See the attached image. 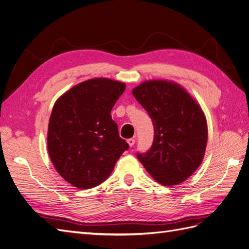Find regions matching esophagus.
<instances>
[{
  "mask_svg": "<svg viewBox=\"0 0 249 249\" xmlns=\"http://www.w3.org/2000/svg\"><path fill=\"white\" fill-rule=\"evenodd\" d=\"M127 143H129L130 146H134V144H135V139H133V138L127 139Z\"/></svg>",
  "mask_w": 249,
  "mask_h": 249,
  "instance_id": "1",
  "label": "esophagus"
}]
</instances>
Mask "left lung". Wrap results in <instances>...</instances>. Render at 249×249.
I'll return each mask as SVG.
<instances>
[{"instance_id":"obj_1","label":"left lung","mask_w":249,"mask_h":249,"mask_svg":"<svg viewBox=\"0 0 249 249\" xmlns=\"http://www.w3.org/2000/svg\"><path fill=\"white\" fill-rule=\"evenodd\" d=\"M154 124V142L138 160L164 186L183 183L205 156L208 126L199 105L177 83L143 82L132 91Z\"/></svg>"}]
</instances>
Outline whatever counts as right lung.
Wrapping results in <instances>:
<instances>
[{"mask_svg": "<svg viewBox=\"0 0 249 249\" xmlns=\"http://www.w3.org/2000/svg\"><path fill=\"white\" fill-rule=\"evenodd\" d=\"M124 89L123 82L90 79L71 88L53 107L49 155L59 175L79 189H90L106 180L129 148L111 117Z\"/></svg>", "mask_w": 249, "mask_h": 249, "instance_id": "obj_1", "label": "right lung"}]
</instances>
